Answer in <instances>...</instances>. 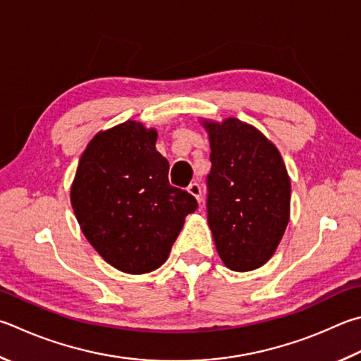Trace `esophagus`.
I'll return each mask as SVG.
<instances>
[{"instance_id": "1", "label": "esophagus", "mask_w": 361, "mask_h": 361, "mask_svg": "<svg viewBox=\"0 0 361 361\" xmlns=\"http://www.w3.org/2000/svg\"><path fill=\"white\" fill-rule=\"evenodd\" d=\"M188 192L191 194V195H194V197L197 199V202L200 203V200H202V189L199 186V183H191V185L188 186Z\"/></svg>"}]
</instances>
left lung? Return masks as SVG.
Listing matches in <instances>:
<instances>
[{
	"label": "left lung",
	"mask_w": 361,
	"mask_h": 361,
	"mask_svg": "<svg viewBox=\"0 0 361 361\" xmlns=\"http://www.w3.org/2000/svg\"><path fill=\"white\" fill-rule=\"evenodd\" d=\"M202 124L212 148L207 212L216 249L231 270H255L289 224V175L278 148L251 124L238 118Z\"/></svg>",
	"instance_id": "1"
}]
</instances>
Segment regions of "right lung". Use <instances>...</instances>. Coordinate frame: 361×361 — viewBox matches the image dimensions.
<instances>
[{"label": "right lung", "mask_w": 361, "mask_h": 361, "mask_svg": "<svg viewBox=\"0 0 361 361\" xmlns=\"http://www.w3.org/2000/svg\"><path fill=\"white\" fill-rule=\"evenodd\" d=\"M158 133L126 121L94 135L71 188L85 237L116 270L159 268L197 200L169 183V162L156 149Z\"/></svg>", "instance_id": "1"}]
</instances>
